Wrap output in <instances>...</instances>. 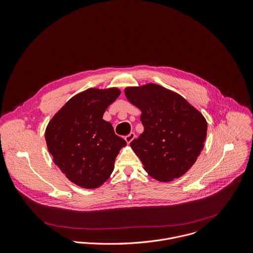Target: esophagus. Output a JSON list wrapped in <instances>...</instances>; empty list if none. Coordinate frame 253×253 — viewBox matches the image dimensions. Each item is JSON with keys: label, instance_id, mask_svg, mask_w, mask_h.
I'll return each instance as SVG.
<instances>
[{"label": "esophagus", "instance_id": "esophagus-1", "mask_svg": "<svg viewBox=\"0 0 253 253\" xmlns=\"http://www.w3.org/2000/svg\"><path fill=\"white\" fill-rule=\"evenodd\" d=\"M136 138V135H135V133H133V132H131L130 134H128L126 137H125V140H126V142L129 144L132 140H134Z\"/></svg>", "mask_w": 253, "mask_h": 253}]
</instances>
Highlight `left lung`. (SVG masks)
Returning a JSON list of instances; mask_svg holds the SVG:
<instances>
[{
  "label": "left lung",
  "instance_id": "obj_1",
  "mask_svg": "<svg viewBox=\"0 0 253 253\" xmlns=\"http://www.w3.org/2000/svg\"><path fill=\"white\" fill-rule=\"evenodd\" d=\"M124 92L141 112L143 132L130 145L145 171L161 182L182 176L204 148L208 130L204 115L161 85L128 86Z\"/></svg>",
  "mask_w": 253,
  "mask_h": 253
}]
</instances>
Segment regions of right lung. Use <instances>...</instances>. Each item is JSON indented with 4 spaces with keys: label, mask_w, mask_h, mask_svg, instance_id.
I'll return each instance as SVG.
<instances>
[{
    "label": "right lung",
    "mask_w": 253,
    "mask_h": 253,
    "mask_svg": "<svg viewBox=\"0 0 253 253\" xmlns=\"http://www.w3.org/2000/svg\"><path fill=\"white\" fill-rule=\"evenodd\" d=\"M117 87L89 88L72 97L48 122L44 137L53 162L66 177L85 189L103 185L126 141L103 119L118 98Z\"/></svg>",
    "instance_id": "add662e5"
}]
</instances>
